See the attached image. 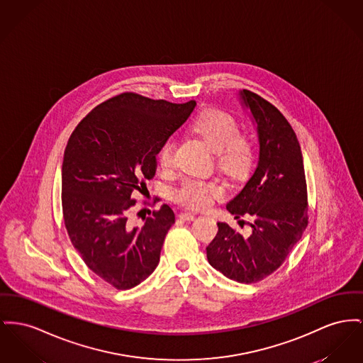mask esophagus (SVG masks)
I'll list each match as a JSON object with an SVG mask.
<instances>
[{"label":"esophagus","mask_w":363,"mask_h":363,"mask_svg":"<svg viewBox=\"0 0 363 363\" xmlns=\"http://www.w3.org/2000/svg\"><path fill=\"white\" fill-rule=\"evenodd\" d=\"M178 218H179L181 220H185V222H191V220H194V219H196V215L191 213H182L178 215Z\"/></svg>","instance_id":"esophagus-1"}]
</instances>
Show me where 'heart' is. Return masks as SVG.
<instances>
[{
    "label": "heart",
    "instance_id": "1",
    "mask_svg": "<svg viewBox=\"0 0 363 363\" xmlns=\"http://www.w3.org/2000/svg\"><path fill=\"white\" fill-rule=\"evenodd\" d=\"M193 131L203 137L218 155L219 164L225 170L241 172L251 163V144L238 134V123L235 118L219 109H206L192 121ZM175 141L172 137L164 140L157 152L159 164L169 169L174 164ZM223 189L216 181H186L175 193V199L192 208H204L213 197L222 196Z\"/></svg>",
    "mask_w": 363,
    "mask_h": 363
}]
</instances>
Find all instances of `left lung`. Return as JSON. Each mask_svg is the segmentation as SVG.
Masks as SVG:
<instances>
[{"label": "left lung", "mask_w": 363, "mask_h": 363, "mask_svg": "<svg viewBox=\"0 0 363 363\" xmlns=\"http://www.w3.org/2000/svg\"><path fill=\"white\" fill-rule=\"evenodd\" d=\"M237 99L256 128L259 157L226 208L235 219L251 216L252 233L241 235L218 222L207 259L225 277L252 284L277 270L301 238L308 219L307 188L298 137L284 115L250 90H238Z\"/></svg>", "instance_id": "obj_1"}]
</instances>
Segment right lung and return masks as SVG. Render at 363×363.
<instances>
[{"mask_svg": "<svg viewBox=\"0 0 363 363\" xmlns=\"http://www.w3.org/2000/svg\"><path fill=\"white\" fill-rule=\"evenodd\" d=\"M196 101L172 104L123 93L91 109L72 131L62 164V204L72 245L87 267L116 289L150 277L175 215L167 204L128 222L134 192L157 169L160 145L181 128Z\"/></svg>", "mask_w": 363, "mask_h": 363, "instance_id": "add662e5", "label": "right lung"}]
</instances>
